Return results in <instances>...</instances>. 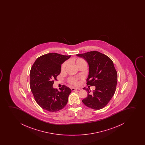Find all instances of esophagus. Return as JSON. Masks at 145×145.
I'll list each match as a JSON object with an SVG mask.
<instances>
[{
	"label": "esophagus",
	"mask_w": 145,
	"mask_h": 145,
	"mask_svg": "<svg viewBox=\"0 0 145 145\" xmlns=\"http://www.w3.org/2000/svg\"><path fill=\"white\" fill-rule=\"evenodd\" d=\"M79 88H72L71 89L72 91H79L80 90Z\"/></svg>",
	"instance_id": "esophagus-1"
}]
</instances>
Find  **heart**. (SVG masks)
<instances>
[{
    "label": "heart",
    "mask_w": 145,
    "mask_h": 145,
    "mask_svg": "<svg viewBox=\"0 0 145 145\" xmlns=\"http://www.w3.org/2000/svg\"><path fill=\"white\" fill-rule=\"evenodd\" d=\"M71 62L72 63L75 64L77 66L78 68L83 66H85L87 67V62L81 58H72L71 60ZM67 65V62H64L62 64L61 67L62 71H64L65 70ZM69 81L70 83L73 84V85H77L78 84V82L77 80L76 79H74V78H70Z\"/></svg>",
    "instance_id": "b5f03b06"
}]
</instances>
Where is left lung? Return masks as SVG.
Here are the masks:
<instances>
[{
  "mask_svg": "<svg viewBox=\"0 0 145 145\" xmlns=\"http://www.w3.org/2000/svg\"><path fill=\"white\" fill-rule=\"evenodd\" d=\"M76 56L83 58L89 64L87 85L95 87L93 93H91L89 89L84 88L87 91L88 95L82 102L92 109H102L113 97L117 85V73L113 61L107 56L97 51Z\"/></svg>",
  "mask_w": 145,
  "mask_h": 145,
  "instance_id": "obj_1",
  "label": "left lung"
}]
</instances>
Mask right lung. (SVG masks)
Masks as SVG:
<instances>
[{
  "label": "right lung",
  "instance_id": "obj_1",
  "mask_svg": "<svg viewBox=\"0 0 145 145\" xmlns=\"http://www.w3.org/2000/svg\"><path fill=\"white\" fill-rule=\"evenodd\" d=\"M71 56L57 53L46 54L38 57L30 71V88L37 103L50 112H56L65 107L71 89L63 85L60 91L54 89V79L59 75L61 64Z\"/></svg>",
  "mask_w": 145,
  "mask_h": 145
}]
</instances>
